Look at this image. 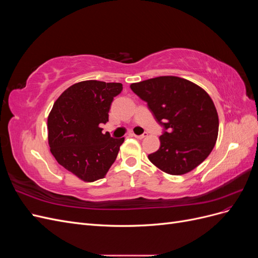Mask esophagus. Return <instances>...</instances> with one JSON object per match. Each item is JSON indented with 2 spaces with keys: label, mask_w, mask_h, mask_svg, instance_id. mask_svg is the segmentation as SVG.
<instances>
[{
  "label": "esophagus",
  "mask_w": 258,
  "mask_h": 258,
  "mask_svg": "<svg viewBox=\"0 0 258 258\" xmlns=\"http://www.w3.org/2000/svg\"><path fill=\"white\" fill-rule=\"evenodd\" d=\"M132 137H135V138H137V139H143V138L147 137V132H144V134L140 135V136H138V135H135V134H132Z\"/></svg>",
  "instance_id": "34e87169"
}]
</instances>
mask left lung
Masks as SVG:
<instances>
[{
	"label": "left lung",
	"mask_w": 258,
	"mask_h": 258,
	"mask_svg": "<svg viewBox=\"0 0 258 258\" xmlns=\"http://www.w3.org/2000/svg\"><path fill=\"white\" fill-rule=\"evenodd\" d=\"M163 127L160 147L148 159L163 172L182 175L212 152L218 115L212 99L198 85L176 76H159L130 85Z\"/></svg>",
	"instance_id": "left-lung-1"
}]
</instances>
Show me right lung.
Masks as SVG:
<instances>
[{
  "label": "right lung",
  "instance_id": "1",
  "mask_svg": "<svg viewBox=\"0 0 258 258\" xmlns=\"http://www.w3.org/2000/svg\"><path fill=\"white\" fill-rule=\"evenodd\" d=\"M120 83L85 81L72 85L54 102L48 116L50 152L59 165L85 182L103 178L114 163L123 138L102 134Z\"/></svg>",
  "mask_w": 258,
  "mask_h": 258
}]
</instances>
